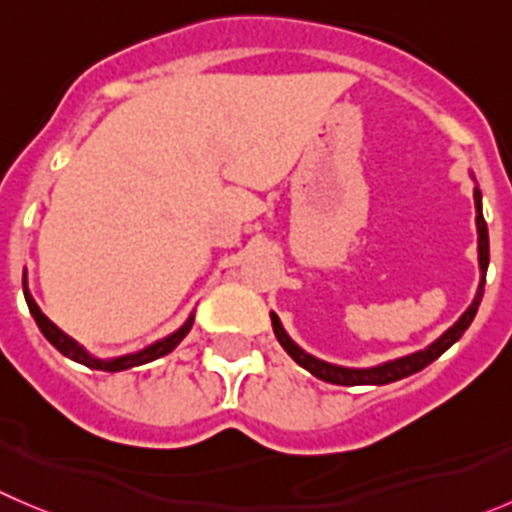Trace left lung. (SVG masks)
I'll return each instance as SVG.
<instances>
[{"mask_svg":"<svg viewBox=\"0 0 512 512\" xmlns=\"http://www.w3.org/2000/svg\"><path fill=\"white\" fill-rule=\"evenodd\" d=\"M475 226H478V261H480V286H478V294L472 299V304L467 306L465 314L455 321V324L442 334L440 339L430 344V347L420 349L415 354H407V357H399L392 359V362H384L377 364V367H367V369H354V367H339V364H329L324 359H316L311 354H306L304 349L299 347L296 342H291L289 334L284 332V326H281L279 316L271 311V324H274V334L279 339L281 347L286 349L291 359H294L299 367H304L306 372L314 374L316 379H324V382H332V384H342V387H359V384H389V382H397L402 377H410V374L420 372L425 369L427 364L435 362L440 354H445L457 339L465 334L467 326L472 324L475 314H478V306L483 301V289H485V274H488V264H490V241H488V223L483 218V193L480 188H475Z\"/></svg>","mask_w":512,"mask_h":512,"instance_id":"obj_1","label":"left lung"}]
</instances>
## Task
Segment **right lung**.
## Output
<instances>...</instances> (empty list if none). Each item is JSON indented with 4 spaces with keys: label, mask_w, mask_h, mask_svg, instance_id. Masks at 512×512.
Wrapping results in <instances>:
<instances>
[{
    "label": "right lung",
    "mask_w": 512,
    "mask_h": 512,
    "mask_svg": "<svg viewBox=\"0 0 512 512\" xmlns=\"http://www.w3.org/2000/svg\"><path fill=\"white\" fill-rule=\"evenodd\" d=\"M22 286H24V299H27L29 314L34 316V321H37V326H40V332L45 334L47 342H50L57 352H62L65 357H70L72 362H80L90 369H102V372H123V369L140 367V364H148V362H153V359L165 357V354H170L180 342H183V337L191 332L193 319H196V316L191 314L186 319V324L180 326L178 332H173L170 337H165V339H158V342L150 344V347H145V349H140V352L125 354V357H115V359H97V357H92L85 347H80L75 339L67 337L62 329H57V326L52 324L45 314H42V309L37 306V301L32 299V294H29V289H27V271H24V276H22Z\"/></svg>",
    "instance_id": "add662e5"
}]
</instances>
